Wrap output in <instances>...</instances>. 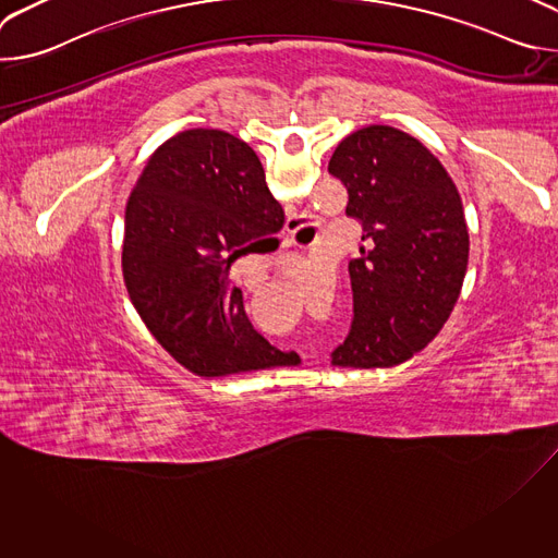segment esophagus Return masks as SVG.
Here are the masks:
<instances>
[{"label":"esophagus","instance_id":"obj_1","mask_svg":"<svg viewBox=\"0 0 558 558\" xmlns=\"http://www.w3.org/2000/svg\"><path fill=\"white\" fill-rule=\"evenodd\" d=\"M300 227V218H289V227H287V235H289V243H295V231Z\"/></svg>","mask_w":558,"mask_h":558}]
</instances>
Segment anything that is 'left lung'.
I'll return each mask as SVG.
<instances>
[{
    "label": "left lung",
    "mask_w": 558,
    "mask_h": 558,
    "mask_svg": "<svg viewBox=\"0 0 558 558\" xmlns=\"http://www.w3.org/2000/svg\"><path fill=\"white\" fill-rule=\"evenodd\" d=\"M329 172L364 229L349 263L353 323L331 364H402L439 333L461 293L470 252L461 196L439 158L390 125L349 134Z\"/></svg>",
    "instance_id": "8db88e82"
}]
</instances>
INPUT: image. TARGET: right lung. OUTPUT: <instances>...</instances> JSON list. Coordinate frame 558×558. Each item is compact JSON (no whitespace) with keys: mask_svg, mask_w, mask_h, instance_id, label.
Wrapping results in <instances>:
<instances>
[{"mask_svg":"<svg viewBox=\"0 0 558 558\" xmlns=\"http://www.w3.org/2000/svg\"><path fill=\"white\" fill-rule=\"evenodd\" d=\"M284 211L256 151L222 130H185L158 147L125 205L123 280L149 333L203 377L282 366L250 323L231 263L274 235Z\"/></svg>","mask_w":558,"mask_h":558,"instance_id":"obj_1","label":"right lung"}]
</instances>
